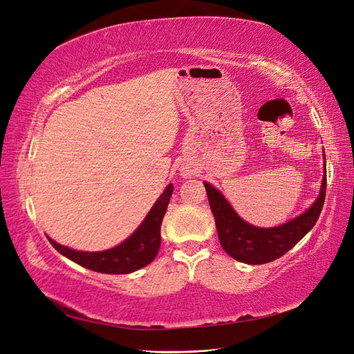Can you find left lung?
I'll return each instance as SVG.
<instances>
[{"instance_id": "1", "label": "left lung", "mask_w": 354, "mask_h": 354, "mask_svg": "<svg viewBox=\"0 0 354 354\" xmlns=\"http://www.w3.org/2000/svg\"><path fill=\"white\" fill-rule=\"evenodd\" d=\"M324 169L320 194L313 205L301 216L270 229L255 227L243 221L220 192L205 181L203 185L223 250L232 259L246 264L270 263L286 254L313 229L320 216L326 195V164Z\"/></svg>"}]
</instances>
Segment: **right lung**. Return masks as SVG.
<instances>
[{"instance_id": "add662e5", "label": "right lung", "mask_w": 354, "mask_h": 354, "mask_svg": "<svg viewBox=\"0 0 354 354\" xmlns=\"http://www.w3.org/2000/svg\"><path fill=\"white\" fill-rule=\"evenodd\" d=\"M173 185H168L164 194L155 202L152 209L149 211L146 218L130 238L124 241L115 248L100 252H84L71 250L48 238L50 243L65 255L85 269L108 274H127L136 272L155 260L160 246V224L165 216L168 202L173 195Z\"/></svg>"}]
</instances>
